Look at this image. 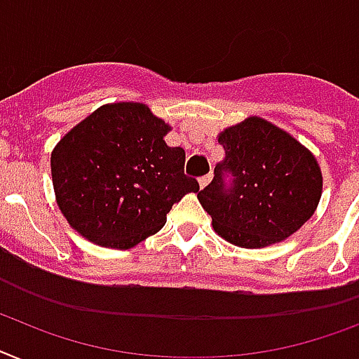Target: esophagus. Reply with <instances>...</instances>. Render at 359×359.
Listing matches in <instances>:
<instances>
[{"instance_id":"1","label":"esophagus","mask_w":359,"mask_h":359,"mask_svg":"<svg viewBox=\"0 0 359 359\" xmlns=\"http://www.w3.org/2000/svg\"><path fill=\"white\" fill-rule=\"evenodd\" d=\"M210 180H212V175H205V177H201L199 179V188H206L210 184Z\"/></svg>"}]
</instances>
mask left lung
Wrapping results in <instances>:
<instances>
[{
  "instance_id": "obj_1",
  "label": "left lung",
  "mask_w": 359,
  "mask_h": 359,
  "mask_svg": "<svg viewBox=\"0 0 359 359\" xmlns=\"http://www.w3.org/2000/svg\"><path fill=\"white\" fill-rule=\"evenodd\" d=\"M217 142L225 158L197 194L225 241L262 249L287 240L310 219L323 194V173L310 149L267 119L250 116ZM233 175L226 189L224 175Z\"/></svg>"
}]
</instances>
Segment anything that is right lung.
<instances>
[{
	"label": "right lung",
	"instance_id": "add662e5",
	"mask_svg": "<svg viewBox=\"0 0 359 359\" xmlns=\"http://www.w3.org/2000/svg\"><path fill=\"white\" fill-rule=\"evenodd\" d=\"M170 130L147 104L119 101L64 134L51 153V179L69 226L109 249L156 234L171 206L199 191L184 175V149L165 144Z\"/></svg>",
	"mask_w": 359,
	"mask_h": 359
}]
</instances>
